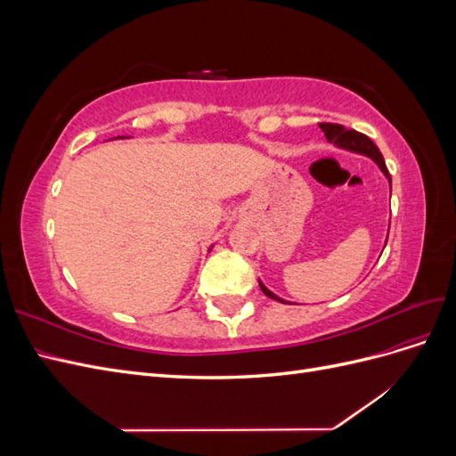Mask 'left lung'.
<instances>
[{
  "label": "left lung",
  "mask_w": 456,
  "mask_h": 456,
  "mask_svg": "<svg viewBox=\"0 0 456 456\" xmlns=\"http://www.w3.org/2000/svg\"><path fill=\"white\" fill-rule=\"evenodd\" d=\"M320 127L325 133L327 141H333L340 148H348L352 151H360V154H365V156L372 158V159L379 163V167L382 169V173L390 178V173H388V169H386V163H384V158L380 154V150L377 148L375 142L369 139L367 134H363L360 131H354V129H344V126H338V123H320ZM260 289H262V293H265L266 297L283 302L281 298H278L273 293H270L268 289L262 285V283H260Z\"/></svg>",
  "instance_id": "8db88e82"
}]
</instances>
